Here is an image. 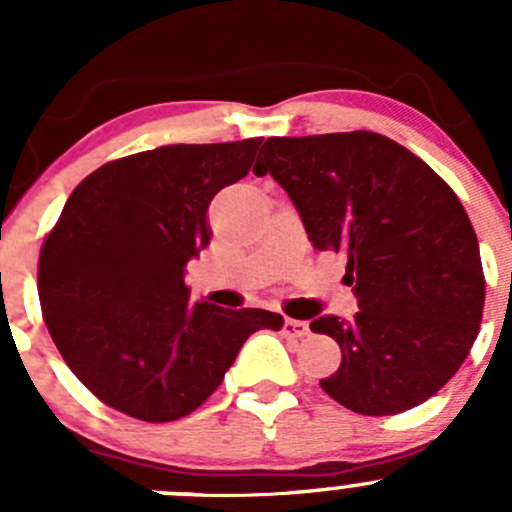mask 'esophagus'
I'll return each instance as SVG.
<instances>
[{"label":"esophagus","instance_id":"esophagus-1","mask_svg":"<svg viewBox=\"0 0 512 512\" xmlns=\"http://www.w3.org/2000/svg\"><path fill=\"white\" fill-rule=\"evenodd\" d=\"M282 334L289 339H302L309 334V327L307 322H299V319H285V324H282Z\"/></svg>","mask_w":512,"mask_h":512}]
</instances>
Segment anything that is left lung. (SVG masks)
<instances>
[{"label": "left lung", "mask_w": 512, "mask_h": 512, "mask_svg": "<svg viewBox=\"0 0 512 512\" xmlns=\"http://www.w3.org/2000/svg\"><path fill=\"white\" fill-rule=\"evenodd\" d=\"M255 175L285 188L317 250L347 257L354 319L324 314L342 364L322 389L364 416L431 399L478 337L485 302L478 237L461 200L391 138L371 131L267 138ZM261 153V151H260Z\"/></svg>", "instance_id": "8db88e82"}]
</instances>
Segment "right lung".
I'll list each match as a JSON object with an SVG mask.
<instances>
[{
    "instance_id": "1",
    "label": "right lung",
    "mask_w": 512,
    "mask_h": 512,
    "mask_svg": "<svg viewBox=\"0 0 512 512\" xmlns=\"http://www.w3.org/2000/svg\"><path fill=\"white\" fill-rule=\"evenodd\" d=\"M262 138L178 143L101 165L71 193L39 255V302L76 379L151 423L193 414L267 309L193 302L185 265L210 245V200L245 178Z\"/></svg>"
}]
</instances>
